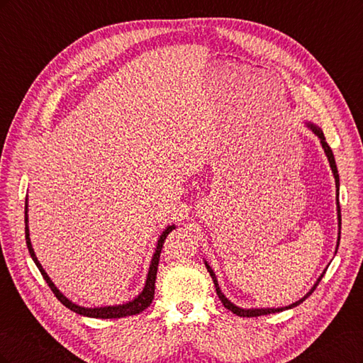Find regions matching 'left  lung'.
I'll return each mask as SVG.
<instances>
[{"instance_id":"8db88e82","label":"left lung","mask_w":363,"mask_h":363,"mask_svg":"<svg viewBox=\"0 0 363 363\" xmlns=\"http://www.w3.org/2000/svg\"><path fill=\"white\" fill-rule=\"evenodd\" d=\"M309 127L315 131V135L321 139V144H323V148H324V151H325V155H327V157H328V162H330V167H332V171H333V175H335V180H336V188L339 189V174H337V168H336V162H335V157H333V152H332V150H330V147H328V144H327V140H325V138H324V133H323V130L321 128H318V127H315V125H312V124H309ZM337 215H339V239H340V207H339V201H337ZM337 239V240H339ZM206 268H207V271H208V274H211V277H212V280H213V284H215V289H216V294H218V296H219V300H221V303L224 304V307L225 309H228V311H232L233 313H236L238 316H242V318H256V316H262V315H268V313H277V312H281V311H286V309H292V307H295V306H298V304H301L307 296H309L315 289H316V286H318V283L321 281V279H323V276L318 279V281H316V284L315 286L311 289V292L307 294L304 298H301L300 301H296V303H294V304H291V306H288V307H281V309H240V307H238V306H235L233 303H230L225 296H224V294L221 292V289H219V286H218V280H216V277H215V274H213V271H212V268L207 265L206 263Z\"/></svg>"}]
</instances>
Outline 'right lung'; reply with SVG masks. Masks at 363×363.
Here are the masks:
<instances>
[{
  "label": "right lung",
  "instance_id": "1",
  "mask_svg": "<svg viewBox=\"0 0 363 363\" xmlns=\"http://www.w3.org/2000/svg\"><path fill=\"white\" fill-rule=\"evenodd\" d=\"M28 218H27V200H26V240H27V247H28V251H30V256L31 259L35 260L36 267L39 268L40 274L43 280L47 281V284L50 286V289L52 291V294L57 296V300L63 304L67 306L68 309H71L72 312L79 313V315H84V316H91V318H100V320H115V318H125V316H133V315H138L140 312H144L147 307L151 304L152 298H155V288H156V276H157V267H159V260H160V252H162V247L164 244V239H167V236L172 232V230L175 228L174 225L168 227L164 232L162 233L159 242H157V248H156V252L155 256H152V260H151V265H150V271H148V277H147V283H145V288L144 291H142L139 294V296H136V298L133 301H130L127 304H123V306H108V307H98V309H86V307H80L77 306L74 303H71L67 296H63L59 289L54 286L52 281L50 280V277L47 276V272L43 271V268L40 267V263L38 260V257L35 256V251H33V247H31V242H30V238H28Z\"/></svg>",
  "mask_w": 363,
  "mask_h": 363
}]
</instances>
